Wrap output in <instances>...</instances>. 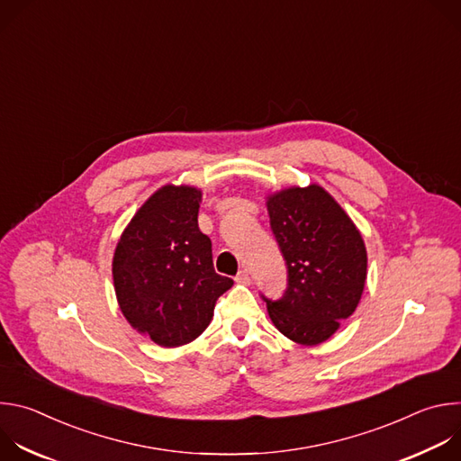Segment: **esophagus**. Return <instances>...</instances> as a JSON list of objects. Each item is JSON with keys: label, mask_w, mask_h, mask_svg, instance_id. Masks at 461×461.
<instances>
[{"label": "esophagus", "mask_w": 461, "mask_h": 461, "mask_svg": "<svg viewBox=\"0 0 461 461\" xmlns=\"http://www.w3.org/2000/svg\"><path fill=\"white\" fill-rule=\"evenodd\" d=\"M235 283H239V285H249V283H251V277H249L248 270H240V272L235 276Z\"/></svg>", "instance_id": "1"}]
</instances>
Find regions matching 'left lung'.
Wrapping results in <instances>:
<instances>
[{"label": "left lung", "instance_id": "obj_1", "mask_svg": "<svg viewBox=\"0 0 461 461\" xmlns=\"http://www.w3.org/2000/svg\"><path fill=\"white\" fill-rule=\"evenodd\" d=\"M270 226L288 268L281 299L267 301L277 330L313 347L348 319L366 281V248L345 210L321 185L288 187L268 196Z\"/></svg>", "mask_w": 461, "mask_h": 461}]
</instances>
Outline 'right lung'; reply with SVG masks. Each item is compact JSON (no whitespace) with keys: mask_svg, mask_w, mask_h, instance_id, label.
Listing matches in <instances>:
<instances>
[{"mask_svg":"<svg viewBox=\"0 0 461 461\" xmlns=\"http://www.w3.org/2000/svg\"><path fill=\"white\" fill-rule=\"evenodd\" d=\"M201 189L164 185L123 230L113 257L123 317L160 347L199 338L217 299L233 286L213 268L212 240L199 230Z\"/></svg>","mask_w":461,"mask_h":461,"instance_id":"right-lung-1","label":"right lung"}]
</instances>
